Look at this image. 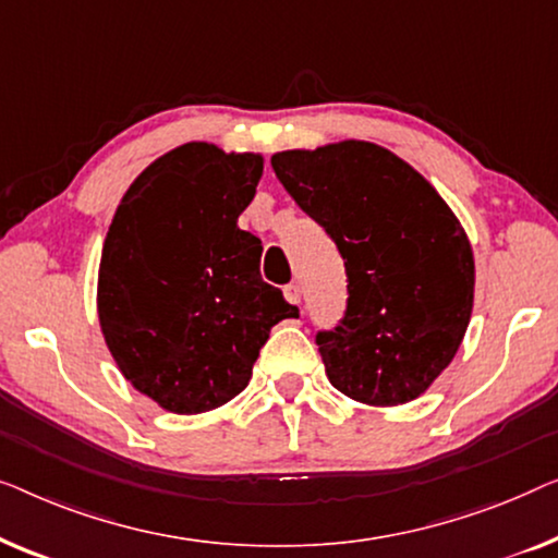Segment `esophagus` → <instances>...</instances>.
<instances>
[{"label":"esophagus","mask_w":558,"mask_h":558,"mask_svg":"<svg viewBox=\"0 0 558 558\" xmlns=\"http://www.w3.org/2000/svg\"><path fill=\"white\" fill-rule=\"evenodd\" d=\"M282 295H286L288 303H301V286H298V282H288V286L282 288Z\"/></svg>","instance_id":"34e87169"}]
</instances>
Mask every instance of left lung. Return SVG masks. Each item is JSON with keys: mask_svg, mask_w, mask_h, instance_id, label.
Returning a JSON list of instances; mask_svg holds the SVG:
<instances>
[{"mask_svg": "<svg viewBox=\"0 0 558 558\" xmlns=\"http://www.w3.org/2000/svg\"><path fill=\"white\" fill-rule=\"evenodd\" d=\"M270 163L347 268L343 318L316 333L328 381L372 407L417 399L458 354L473 313L475 263L458 217L420 171L368 141Z\"/></svg>", "mask_w": 558, "mask_h": 558, "instance_id": "obj_1", "label": "left lung"}]
</instances>
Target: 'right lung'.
Returning a JSON list of instances; mask_svg holds the SVG:
<instances>
[{"label":"right lung","mask_w":558,"mask_h":558,"mask_svg":"<svg viewBox=\"0 0 558 558\" xmlns=\"http://www.w3.org/2000/svg\"><path fill=\"white\" fill-rule=\"evenodd\" d=\"M263 156L184 144L146 167L108 227L98 318L121 374L177 414L222 407L298 308L260 276L263 242L238 227Z\"/></svg>","instance_id":"obj_1"}]
</instances>
